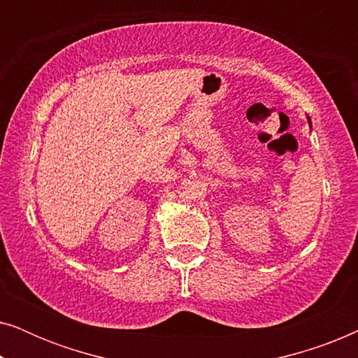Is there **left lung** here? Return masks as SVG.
Returning a JSON list of instances; mask_svg holds the SVG:
<instances>
[{
  "label": "left lung",
  "mask_w": 358,
  "mask_h": 358,
  "mask_svg": "<svg viewBox=\"0 0 358 358\" xmlns=\"http://www.w3.org/2000/svg\"><path fill=\"white\" fill-rule=\"evenodd\" d=\"M308 124H310V125H311V119H310V117H308Z\"/></svg>",
  "instance_id": "1"
}]
</instances>
